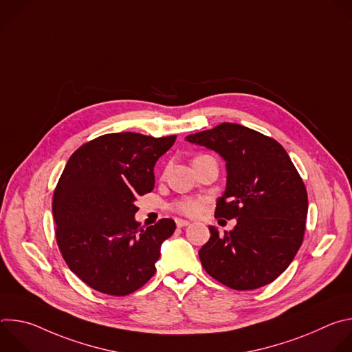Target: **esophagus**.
I'll use <instances>...</instances> for the list:
<instances>
[{"label": "esophagus", "instance_id": "esophagus-1", "mask_svg": "<svg viewBox=\"0 0 352 352\" xmlns=\"http://www.w3.org/2000/svg\"><path fill=\"white\" fill-rule=\"evenodd\" d=\"M175 223H177V227H186V226H189V221L188 220H181V219H177L175 220Z\"/></svg>", "mask_w": 352, "mask_h": 352}]
</instances>
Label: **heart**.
<instances>
[{
	"mask_svg": "<svg viewBox=\"0 0 352 352\" xmlns=\"http://www.w3.org/2000/svg\"><path fill=\"white\" fill-rule=\"evenodd\" d=\"M206 206V199L205 197H186L177 200L171 205V209L182 216L188 217H196L204 212Z\"/></svg>",
	"mask_w": 352,
	"mask_h": 352,
	"instance_id": "1",
	"label": "heart"
}]
</instances>
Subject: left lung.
Listing matches in <instances>:
<instances>
[{
	"label": "left lung",
	"instance_id": "1",
	"mask_svg": "<svg viewBox=\"0 0 352 352\" xmlns=\"http://www.w3.org/2000/svg\"><path fill=\"white\" fill-rule=\"evenodd\" d=\"M217 152L227 167V188L217 200L216 219H236L232 231L199 250L204 269L238 291L274 281L302 245L308 193L285 148L273 138L239 124L223 122L186 136Z\"/></svg>",
	"mask_w": 352,
	"mask_h": 352
}]
</instances>
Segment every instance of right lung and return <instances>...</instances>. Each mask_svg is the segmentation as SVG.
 Instances as JSON below:
<instances>
[{
	"label": "right lung",
	"mask_w": 352,
	"mask_h": 352,
	"mask_svg": "<svg viewBox=\"0 0 352 352\" xmlns=\"http://www.w3.org/2000/svg\"><path fill=\"white\" fill-rule=\"evenodd\" d=\"M175 139L107 133L69 157L53 196L56 238L71 272L90 288L125 296L156 273L160 246L175 223L162 219L140 227L135 200L153 190L155 164Z\"/></svg>",
	"instance_id": "add662e5"
}]
</instances>
